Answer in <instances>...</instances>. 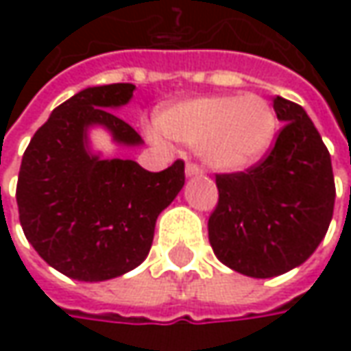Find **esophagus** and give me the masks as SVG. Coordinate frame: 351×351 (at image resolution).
<instances>
[{"label":"esophagus","mask_w":351,"mask_h":351,"mask_svg":"<svg viewBox=\"0 0 351 351\" xmlns=\"http://www.w3.org/2000/svg\"><path fill=\"white\" fill-rule=\"evenodd\" d=\"M185 176H187V178H193V176H203V169L199 168L197 164H191V162H189V164L185 166Z\"/></svg>","instance_id":"34e87169"}]
</instances>
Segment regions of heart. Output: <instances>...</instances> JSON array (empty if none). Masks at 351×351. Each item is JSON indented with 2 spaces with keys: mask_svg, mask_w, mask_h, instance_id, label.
I'll return each instance as SVG.
<instances>
[{
  "mask_svg": "<svg viewBox=\"0 0 351 351\" xmlns=\"http://www.w3.org/2000/svg\"><path fill=\"white\" fill-rule=\"evenodd\" d=\"M277 113L258 93L205 95L169 105L158 115V130L169 141L195 148L201 160L219 171H240L258 164L276 141Z\"/></svg>",
  "mask_w": 351,
  "mask_h": 351,
  "instance_id": "1",
  "label": "heart"
}]
</instances>
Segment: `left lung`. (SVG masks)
Returning a JSON list of instances; mask_svg holds the SVG:
<instances>
[{"label": "left lung", "mask_w": 351, "mask_h": 351, "mask_svg": "<svg viewBox=\"0 0 351 351\" xmlns=\"http://www.w3.org/2000/svg\"><path fill=\"white\" fill-rule=\"evenodd\" d=\"M285 123L260 164L219 173V205L209 219L215 256L248 277H276L299 267L318 248L334 213L328 148L301 105L274 97Z\"/></svg>", "instance_id": "obj_1"}]
</instances>
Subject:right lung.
<instances>
[{
    "label": "right lung",
    "mask_w": 351,
    "mask_h": 351,
    "mask_svg": "<svg viewBox=\"0 0 351 351\" xmlns=\"http://www.w3.org/2000/svg\"><path fill=\"white\" fill-rule=\"evenodd\" d=\"M132 84L82 89L34 132L19 169L17 207L38 256L77 281H107L141 265L156 219L182 191L183 162L148 171L134 160H105L89 146V128H105L121 146L141 134L113 113L132 99Z\"/></svg>",
    "instance_id": "add662e5"
}]
</instances>
